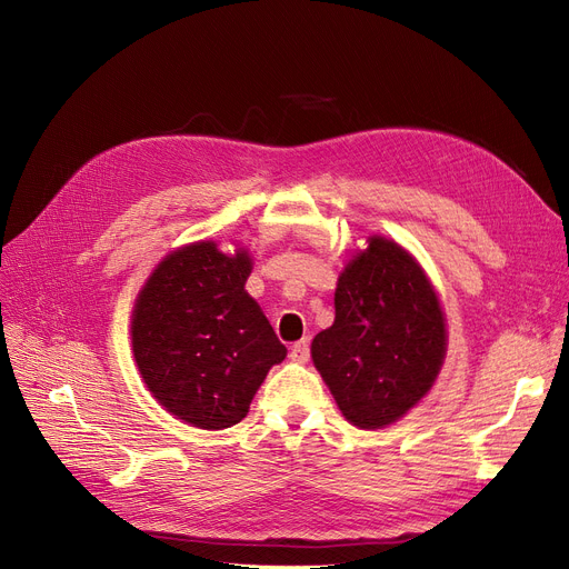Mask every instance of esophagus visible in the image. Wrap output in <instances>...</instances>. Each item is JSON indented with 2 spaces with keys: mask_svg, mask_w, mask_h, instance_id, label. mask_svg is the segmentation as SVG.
<instances>
[{
  "mask_svg": "<svg viewBox=\"0 0 569 569\" xmlns=\"http://www.w3.org/2000/svg\"><path fill=\"white\" fill-rule=\"evenodd\" d=\"M309 355H311V343H309V339H302V341L292 343V348H290V357H292L295 362H307V360H309Z\"/></svg>",
  "mask_w": 569,
  "mask_h": 569,
  "instance_id": "1",
  "label": "esophagus"
}]
</instances>
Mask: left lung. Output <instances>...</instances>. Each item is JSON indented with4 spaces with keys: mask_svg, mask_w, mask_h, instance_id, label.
I'll return each mask as SVG.
<instances>
[{
    "mask_svg": "<svg viewBox=\"0 0 569 569\" xmlns=\"http://www.w3.org/2000/svg\"><path fill=\"white\" fill-rule=\"evenodd\" d=\"M335 325L316 335L313 365L346 420L392 425L429 390L445 357V318L425 272L399 244L371 237L335 292Z\"/></svg>",
    "mask_w": 569,
    "mask_h": 569,
    "instance_id": "left-lung-1",
    "label": "left lung"
}]
</instances>
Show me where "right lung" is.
<instances>
[{"instance_id": "1", "label": "right lung", "mask_w": 569, "mask_h": 569, "mask_svg": "<svg viewBox=\"0 0 569 569\" xmlns=\"http://www.w3.org/2000/svg\"><path fill=\"white\" fill-rule=\"evenodd\" d=\"M247 251L198 242L168 256L142 288L131 322L136 365L179 420L219 431L242 422L267 371L286 357L253 297Z\"/></svg>"}]
</instances>
